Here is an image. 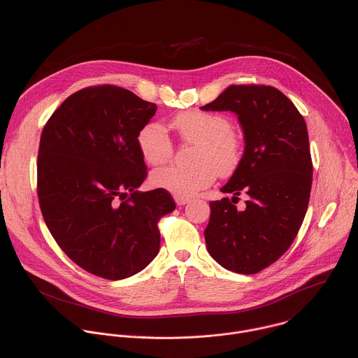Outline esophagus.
Returning <instances> with one entry per match:
<instances>
[{"label": "esophagus", "instance_id": "1", "mask_svg": "<svg viewBox=\"0 0 358 358\" xmlns=\"http://www.w3.org/2000/svg\"><path fill=\"white\" fill-rule=\"evenodd\" d=\"M175 201H176L178 205H185L190 201V199L189 197H183V196H175Z\"/></svg>", "mask_w": 358, "mask_h": 358}]
</instances>
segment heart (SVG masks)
I'll list each match as a JSON object with an SVG mask.
<instances>
[{"mask_svg": "<svg viewBox=\"0 0 358 358\" xmlns=\"http://www.w3.org/2000/svg\"><path fill=\"white\" fill-rule=\"evenodd\" d=\"M171 127L186 143L197 145L193 157L194 166H166L152 173L155 187L176 196H193L209 186L217 171L231 172L240 162L243 146L227 117L209 111H185L169 121ZM138 148L143 159L159 166L171 161L173 145L166 129L158 122H148L138 134Z\"/></svg>", "mask_w": 358, "mask_h": 358, "instance_id": "heart-1", "label": "heart"}]
</instances>
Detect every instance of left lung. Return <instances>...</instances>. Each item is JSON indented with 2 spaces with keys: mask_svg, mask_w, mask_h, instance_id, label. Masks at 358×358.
<instances>
[{
  "mask_svg": "<svg viewBox=\"0 0 358 358\" xmlns=\"http://www.w3.org/2000/svg\"><path fill=\"white\" fill-rule=\"evenodd\" d=\"M201 108L236 113L245 138L243 158L220 189L233 201L209 203L206 248L224 268L256 274L288 251L306 215L313 182L306 121L270 85H230ZM240 194L248 196L243 211L234 204Z\"/></svg>",
  "mask_w": 358,
  "mask_h": 358,
  "instance_id": "1",
  "label": "left lung"
}]
</instances>
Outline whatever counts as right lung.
<instances>
[{"instance_id": "right-lung-1", "label": "right lung", "mask_w": 358, "mask_h": 358, "mask_svg": "<svg viewBox=\"0 0 358 358\" xmlns=\"http://www.w3.org/2000/svg\"><path fill=\"white\" fill-rule=\"evenodd\" d=\"M155 110L125 88L94 85L62 103L41 134L44 220L66 255L106 280L131 277L153 260L158 222L176 206L164 189L136 190L148 178L138 134Z\"/></svg>"}]
</instances>
